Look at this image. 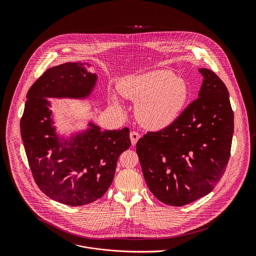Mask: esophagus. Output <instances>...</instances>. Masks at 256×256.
I'll return each mask as SVG.
<instances>
[{"label":"esophagus","mask_w":256,"mask_h":256,"mask_svg":"<svg viewBox=\"0 0 256 256\" xmlns=\"http://www.w3.org/2000/svg\"><path fill=\"white\" fill-rule=\"evenodd\" d=\"M130 138H131L132 145L134 146V145H136L137 141L139 140V138H140V134H139L138 132H136V131H132V132H131V134H130Z\"/></svg>","instance_id":"34e87169"}]
</instances>
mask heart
Returning <instances> with one entry per match:
<instances>
[{
	"label": "heart",
	"mask_w": 256,
	"mask_h": 256,
	"mask_svg": "<svg viewBox=\"0 0 256 256\" xmlns=\"http://www.w3.org/2000/svg\"><path fill=\"white\" fill-rule=\"evenodd\" d=\"M121 92L139 102L137 117L150 129H162L176 121L190 96L186 82L166 70L129 78L121 84Z\"/></svg>",
	"instance_id": "b5f03b06"
}]
</instances>
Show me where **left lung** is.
<instances>
[{
  "label": "left lung",
  "mask_w": 256,
  "mask_h": 256,
  "mask_svg": "<svg viewBox=\"0 0 256 256\" xmlns=\"http://www.w3.org/2000/svg\"><path fill=\"white\" fill-rule=\"evenodd\" d=\"M199 98L168 127L146 132L137 145L146 185L168 206L187 205L207 194L224 176L230 156L234 112L222 80L199 69Z\"/></svg>",
  "instance_id": "left-lung-1"
}]
</instances>
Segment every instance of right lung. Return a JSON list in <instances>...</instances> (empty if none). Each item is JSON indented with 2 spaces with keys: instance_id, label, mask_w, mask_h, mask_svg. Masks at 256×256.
<instances>
[{
  "instance_id": "obj_1",
  "label": "right lung",
  "mask_w": 256,
  "mask_h": 256,
  "mask_svg": "<svg viewBox=\"0 0 256 256\" xmlns=\"http://www.w3.org/2000/svg\"><path fill=\"white\" fill-rule=\"evenodd\" d=\"M84 63H66L48 69L28 92L20 133L28 164L39 189L69 206L92 203L108 191L119 156L131 146L130 131L90 129L63 146L52 127L49 104L44 98H84L94 86L96 74Z\"/></svg>"
}]
</instances>
